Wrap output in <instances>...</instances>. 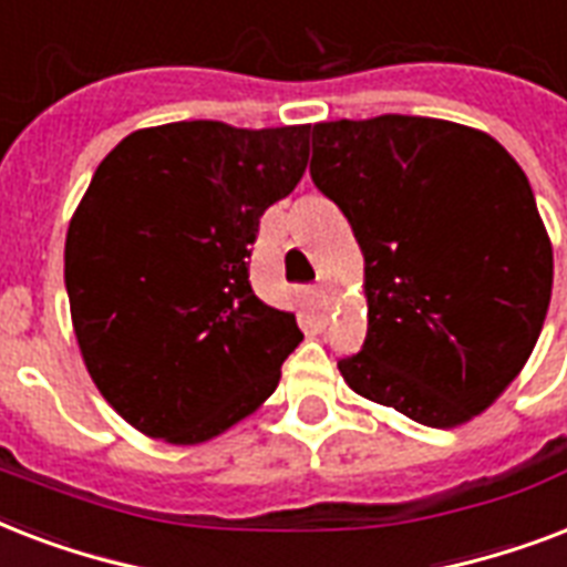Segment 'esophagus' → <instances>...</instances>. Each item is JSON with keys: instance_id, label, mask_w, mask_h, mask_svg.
<instances>
[{"instance_id": "34e87169", "label": "esophagus", "mask_w": 567, "mask_h": 567, "mask_svg": "<svg viewBox=\"0 0 567 567\" xmlns=\"http://www.w3.org/2000/svg\"><path fill=\"white\" fill-rule=\"evenodd\" d=\"M315 302H318V309L323 311L329 306V300H327V288H323V285H315Z\"/></svg>"}]
</instances>
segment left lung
<instances>
[{
    "mask_svg": "<svg viewBox=\"0 0 567 567\" xmlns=\"http://www.w3.org/2000/svg\"><path fill=\"white\" fill-rule=\"evenodd\" d=\"M311 146V182L364 256L368 338L338 371L423 426L471 421L518 377L550 306L527 176L485 132L432 117L318 123Z\"/></svg>",
    "mask_w": 567,
    "mask_h": 567,
    "instance_id": "left-lung-1",
    "label": "left lung"
}]
</instances>
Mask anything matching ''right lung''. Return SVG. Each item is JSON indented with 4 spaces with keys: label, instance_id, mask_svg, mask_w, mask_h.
Returning <instances> with one entry per match:
<instances>
[{
    "label": "right lung",
    "instance_id": "obj_1",
    "mask_svg": "<svg viewBox=\"0 0 567 567\" xmlns=\"http://www.w3.org/2000/svg\"><path fill=\"white\" fill-rule=\"evenodd\" d=\"M309 132L167 123L93 173L66 231V297L93 382L135 430L199 444L279 385L302 332L258 300L247 258L306 173Z\"/></svg>",
    "mask_w": 567,
    "mask_h": 567
}]
</instances>
